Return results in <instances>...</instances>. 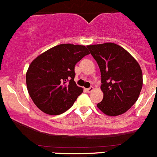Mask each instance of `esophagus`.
I'll use <instances>...</instances> for the list:
<instances>
[{
  "label": "esophagus",
  "mask_w": 157,
  "mask_h": 157,
  "mask_svg": "<svg viewBox=\"0 0 157 157\" xmlns=\"http://www.w3.org/2000/svg\"><path fill=\"white\" fill-rule=\"evenodd\" d=\"M93 90H94V87H92V86H90V88H87V89H86V90L88 92V93H90V92H91Z\"/></svg>",
  "instance_id": "1"
}]
</instances>
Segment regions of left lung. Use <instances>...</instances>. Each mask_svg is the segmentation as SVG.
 Listing matches in <instances>:
<instances>
[{
    "label": "left lung",
    "instance_id": "left-lung-1",
    "mask_svg": "<svg viewBox=\"0 0 157 157\" xmlns=\"http://www.w3.org/2000/svg\"><path fill=\"white\" fill-rule=\"evenodd\" d=\"M99 66L103 93L98 107L116 116L128 110L138 99L143 85L140 65L127 51L114 43L87 46Z\"/></svg>",
    "mask_w": 157,
    "mask_h": 157
}]
</instances>
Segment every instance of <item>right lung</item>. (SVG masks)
Segmentation results:
<instances>
[{"label": "right lung", "mask_w": 157, "mask_h": 157, "mask_svg": "<svg viewBox=\"0 0 157 157\" xmlns=\"http://www.w3.org/2000/svg\"><path fill=\"white\" fill-rule=\"evenodd\" d=\"M83 45L62 44L35 58L26 72L27 89L38 109L47 114L63 113L83 88L74 81L75 66L89 54Z\"/></svg>", "instance_id": "add662e5"}]
</instances>
